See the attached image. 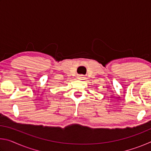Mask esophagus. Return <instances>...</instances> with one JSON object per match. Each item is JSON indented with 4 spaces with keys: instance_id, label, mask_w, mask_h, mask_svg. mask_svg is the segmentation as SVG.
<instances>
[{
    "instance_id": "34e87169",
    "label": "esophagus",
    "mask_w": 151,
    "mask_h": 151,
    "mask_svg": "<svg viewBox=\"0 0 151 151\" xmlns=\"http://www.w3.org/2000/svg\"><path fill=\"white\" fill-rule=\"evenodd\" d=\"M85 78V77H84L83 75H79L78 77V79H82V78Z\"/></svg>"
}]
</instances>
